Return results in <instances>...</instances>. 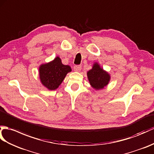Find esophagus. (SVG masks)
<instances>
[{"instance_id": "1", "label": "esophagus", "mask_w": 154, "mask_h": 154, "mask_svg": "<svg viewBox=\"0 0 154 154\" xmlns=\"http://www.w3.org/2000/svg\"><path fill=\"white\" fill-rule=\"evenodd\" d=\"M74 70L75 71H80L81 70V66L76 65L74 66Z\"/></svg>"}]
</instances>
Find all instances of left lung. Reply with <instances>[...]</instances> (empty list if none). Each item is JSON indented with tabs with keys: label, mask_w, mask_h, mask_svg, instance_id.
<instances>
[{
	"label": "left lung",
	"mask_w": 154,
	"mask_h": 154,
	"mask_svg": "<svg viewBox=\"0 0 154 154\" xmlns=\"http://www.w3.org/2000/svg\"><path fill=\"white\" fill-rule=\"evenodd\" d=\"M89 83L96 90H100L106 87L110 80V75L103 70L98 63H94L92 68L87 72Z\"/></svg>",
	"instance_id": "8db88e82"
}]
</instances>
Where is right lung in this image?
I'll use <instances>...</instances> for the list:
<instances>
[{
	"label": "right lung",
	"instance_id": "obj_1",
	"mask_svg": "<svg viewBox=\"0 0 154 154\" xmlns=\"http://www.w3.org/2000/svg\"><path fill=\"white\" fill-rule=\"evenodd\" d=\"M38 70L41 83L50 91L58 88L67 73L71 71L70 66L63 65L58 56L52 62L42 64Z\"/></svg>",
	"mask_w": 154,
	"mask_h": 154
}]
</instances>
